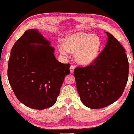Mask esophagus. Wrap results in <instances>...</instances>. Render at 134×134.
<instances>
[{
  "label": "esophagus",
  "instance_id": "obj_1",
  "mask_svg": "<svg viewBox=\"0 0 134 134\" xmlns=\"http://www.w3.org/2000/svg\"><path fill=\"white\" fill-rule=\"evenodd\" d=\"M70 72H71V73H73L74 72V69H75V67H74V66H73V65H71L70 66Z\"/></svg>",
  "mask_w": 134,
  "mask_h": 134
}]
</instances>
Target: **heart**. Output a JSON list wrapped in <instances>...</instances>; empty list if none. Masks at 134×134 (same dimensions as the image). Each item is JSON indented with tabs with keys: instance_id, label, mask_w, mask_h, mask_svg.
<instances>
[{
	"instance_id": "obj_1",
	"label": "heart",
	"mask_w": 134,
	"mask_h": 134,
	"mask_svg": "<svg viewBox=\"0 0 134 134\" xmlns=\"http://www.w3.org/2000/svg\"><path fill=\"white\" fill-rule=\"evenodd\" d=\"M102 42L99 37L94 34L78 32L69 36L65 44L60 46L64 55L70 52L75 53V59L81 65H89L94 62L99 54Z\"/></svg>"
}]
</instances>
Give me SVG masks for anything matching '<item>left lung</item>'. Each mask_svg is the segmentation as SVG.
I'll return each instance as SVG.
<instances>
[{
    "instance_id": "obj_1",
    "label": "left lung",
    "mask_w": 134,
    "mask_h": 134,
    "mask_svg": "<svg viewBox=\"0 0 134 134\" xmlns=\"http://www.w3.org/2000/svg\"><path fill=\"white\" fill-rule=\"evenodd\" d=\"M105 48L91 65L77 67L74 74L81 102L91 109L110 105L121 96L126 85L129 62L125 49L109 32Z\"/></svg>"
}]
</instances>
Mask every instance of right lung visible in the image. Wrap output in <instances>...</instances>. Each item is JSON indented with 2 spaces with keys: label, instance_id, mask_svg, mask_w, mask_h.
Instances as JSON below:
<instances>
[{
  "label": "right lung",
  "instance_id": "add662e5",
  "mask_svg": "<svg viewBox=\"0 0 134 134\" xmlns=\"http://www.w3.org/2000/svg\"><path fill=\"white\" fill-rule=\"evenodd\" d=\"M54 53L50 42L35 29L26 31L13 46L8 78L17 99L26 106L42 110L57 101L70 65L59 62Z\"/></svg>",
  "mask_w": 134,
  "mask_h": 134
}]
</instances>
